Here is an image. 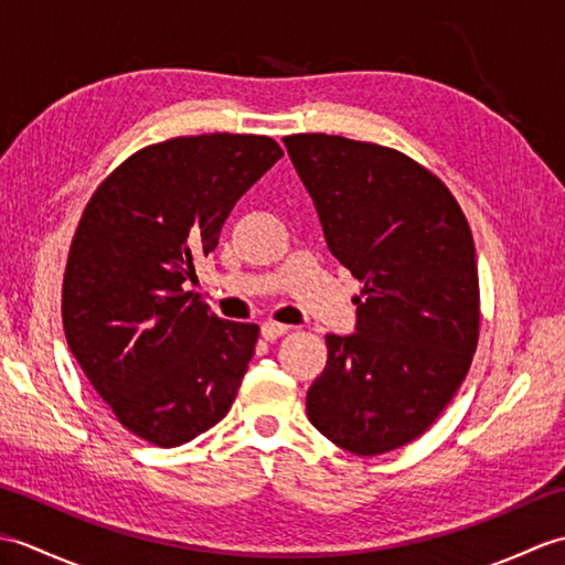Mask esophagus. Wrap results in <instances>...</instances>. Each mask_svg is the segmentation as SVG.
Returning <instances> with one entry per match:
<instances>
[{
	"label": "esophagus",
	"instance_id": "1",
	"mask_svg": "<svg viewBox=\"0 0 565 565\" xmlns=\"http://www.w3.org/2000/svg\"><path fill=\"white\" fill-rule=\"evenodd\" d=\"M259 330H262V338H264V340H276V338H281V334L289 332L291 328H289V326H281V322L267 320V322H262Z\"/></svg>",
	"mask_w": 565,
	"mask_h": 565
}]
</instances>
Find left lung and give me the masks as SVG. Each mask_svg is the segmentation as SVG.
<instances>
[{
    "instance_id": "left-lung-1",
    "label": "left lung",
    "mask_w": 565,
    "mask_h": 565,
    "mask_svg": "<svg viewBox=\"0 0 565 565\" xmlns=\"http://www.w3.org/2000/svg\"><path fill=\"white\" fill-rule=\"evenodd\" d=\"M284 146L330 252L364 281L356 332L326 338L308 419L356 456L393 451L435 423L471 366L481 320L471 227L444 182L398 150L326 134Z\"/></svg>"
}]
</instances>
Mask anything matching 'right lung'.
I'll return each mask as SVG.
<instances>
[{
  "mask_svg": "<svg viewBox=\"0 0 565 565\" xmlns=\"http://www.w3.org/2000/svg\"><path fill=\"white\" fill-rule=\"evenodd\" d=\"M267 136H189L138 150L94 191L63 281L70 352L128 431L179 447L225 417L259 328L184 291L237 199L281 158Z\"/></svg>",
  "mask_w": 565,
  "mask_h": 565,
  "instance_id": "add662e5",
  "label": "right lung"
}]
</instances>
